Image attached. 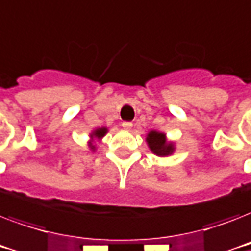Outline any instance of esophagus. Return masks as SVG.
Instances as JSON below:
<instances>
[{"label":"esophagus","mask_w":251,"mask_h":251,"mask_svg":"<svg viewBox=\"0 0 251 251\" xmlns=\"http://www.w3.org/2000/svg\"><path fill=\"white\" fill-rule=\"evenodd\" d=\"M122 127H124V129H126V130H130L131 127H133V124H131L130 121H124V122H122Z\"/></svg>","instance_id":"1"}]
</instances>
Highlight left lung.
<instances>
[{"mask_svg": "<svg viewBox=\"0 0 251 251\" xmlns=\"http://www.w3.org/2000/svg\"><path fill=\"white\" fill-rule=\"evenodd\" d=\"M147 142L151 151L156 153L157 156H168L173 152V145L168 143L165 139V135L163 133H157V131H150Z\"/></svg>", "mask_w": 251, "mask_h": 251, "instance_id": "8db88e82", "label": "left lung"}]
</instances>
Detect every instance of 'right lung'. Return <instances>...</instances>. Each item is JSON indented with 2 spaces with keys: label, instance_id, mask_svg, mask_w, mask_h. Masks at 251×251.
I'll return each mask as SVG.
<instances>
[{
  "label": "right lung",
  "instance_id": "obj_1",
  "mask_svg": "<svg viewBox=\"0 0 251 251\" xmlns=\"http://www.w3.org/2000/svg\"><path fill=\"white\" fill-rule=\"evenodd\" d=\"M105 133H106L105 127H101V129L96 130V131L94 133V135L96 138H101V137H104V134H105Z\"/></svg>",
  "mask_w": 251,
  "mask_h": 251
}]
</instances>
